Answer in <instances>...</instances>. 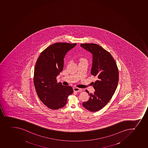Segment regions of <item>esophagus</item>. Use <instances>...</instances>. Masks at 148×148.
<instances>
[{"instance_id":"obj_1","label":"esophagus","mask_w":148,"mask_h":148,"mask_svg":"<svg viewBox=\"0 0 148 148\" xmlns=\"http://www.w3.org/2000/svg\"><path fill=\"white\" fill-rule=\"evenodd\" d=\"M73 91L75 92H80V91H81V89L75 87V88H73Z\"/></svg>"}]
</instances>
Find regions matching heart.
I'll return each instance as SVG.
<instances>
[{"instance_id": "obj_1", "label": "heart", "mask_w": 148, "mask_h": 148, "mask_svg": "<svg viewBox=\"0 0 148 148\" xmlns=\"http://www.w3.org/2000/svg\"><path fill=\"white\" fill-rule=\"evenodd\" d=\"M80 62H84V63H88V61H87V60L86 59L83 58H81L80 59Z\"/></svg>"}]
</instances>
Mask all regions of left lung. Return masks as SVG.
<instances>
[{
	"mask_svg": "<svg viewBox=\"0 0 148 148\" xmlns=\"http://www.w3.org/2000/svg\"><path fill=\"white\" fill-rule=\"evenodd\" d=\"M81 46L92 55L91 73L97 79L92 83L94 93L85 90L89 100L84 102L83 105L88 111L97 112L108 103L116 91L119 82L118 68L111 53L97 44H82Z\"/></svg>",
	"mask_w": 148,
	"mask_h": 148,
	"instance_id": "left-lung-1",
	"label": "left lung"
}]
</instances>
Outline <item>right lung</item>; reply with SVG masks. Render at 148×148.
Returning <instances> with one entry per match:
<instances>
[{
  "label": "right lung",
  "mask_w": 148,
  "mask_h": 148,
  "mask_svg": "<svg viewBox=\"0 0 148 148\" xmlns=\"http://www.w3.org/2000/svg\"><path fill=\"white\" fill-rule=\"evenodd\" d=\"M76 43H56L42 52L35 65L34 84L39 98L51 110L62 108L73 92L70 86L57 83L56 77L64 67V58Z\"/></svg>",
  "instance_id": "add662e5"
}]
</instances>
